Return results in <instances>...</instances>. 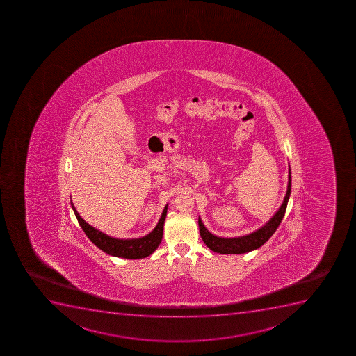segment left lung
I'll list each match as a JSON object with an SVG mask.
<instances>
[{"instance_id": "1", "label": "left lung", "mask_w": 356, "mask_h": 356, "mask_svg": "<svg viewBox=\"0 0 356 356\" xmlns=\"http://www.w3.org/2000/svg\"><path fill=\"white\" fill-rule=\"evenodd\" d=\"M291 186H292V177H291V166L289 163L287 191L280 208L264 225L245 236H234V238L215 236L207 229L199 216L200 236L202 238L203 243H206L207 247L213 252L225 254V255L226 254H245V252L257 250L273 236V233L276 232V229L282 222L287 208V203H289V195H291Z\"/></svg>"}]
</instances>
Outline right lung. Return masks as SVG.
Masks as SVG:
<instances>
[{
  "label": "right lung",
  "instance_id": "right-lung-1",
  "mask_svg": "<svg viewBox=\"0 0 356 356\" xmlns=\"http://www.w3.org/2000/svg\"><path fill=\"white\" fill-rule=\"evenodd\" d=\"M71 207L74 209L80 227L83 229V232L88 236V239L101 250L106 252L108 255L130 259H145L147 256L152 255L157 250V247L160 246L161 241H162L168 204L164 207L160 220L154 227L153 231L148 233L147 236L136 238V239H120V238L108 236L100 229L90 225L86 220H83V217L80 216L74 208L72 200H71Z\"/></svg>",
  "mask_w": 356,
  "mask_h": 356
}]
</instances>
